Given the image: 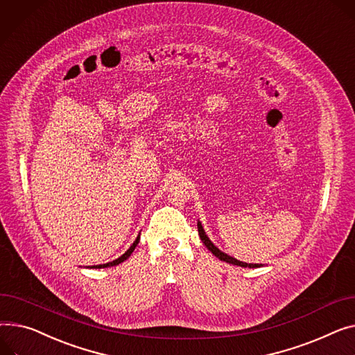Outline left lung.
Listing matches in <instances>:
<instances>
[{
    "label": "left lung",
    "instance_id": "1",
    "mask_svg": "<svg viewBox=\"0 0 355 355\" xmlns=\"http://www.w3.org/2000/svg\"><path fill=\"white\" fill-rule=\"evenodd\" d=\"M198 234H200V239H201V241L204 243V245L214 254L218 259H221V261H225V263H230V264H232V266H239V267H244V268H255V267H261V264H247V263H243V261H239V259H235V258H232V257H230V255H227V254H224L223 251H220L214 244H212L211 241H209V239L205 235V232H204V228H202V225H201V223H198Z\"/></svg>",
    "mask_w": 355,
    "mask_h": 355
}]
</instances>
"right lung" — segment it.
Instances as JSON below:
<instances>
[{
  "label": "right lung",
  "mask_w": 355,
  "mask_h": 355,
  "mask_svg": "<svg viewBox=\"0 0 355 355\" xmlns=\"http://www.w3.org/2000/svg\"><path fill=\"white\" fill-rule=\"evenodd\" d=\"M139 243V237H137V240L134 241V244L127 250V252L125 254H123L120 258H116V259H114V261H111V263H107V264H101V266H94V267H91V268H105V267H112V266H118L120 263H123V261H125V259L132 254V251L135 250V247H137V244Z\"/></svg>",
  "instance_id": "right-lung-1"
}]
</instances>
